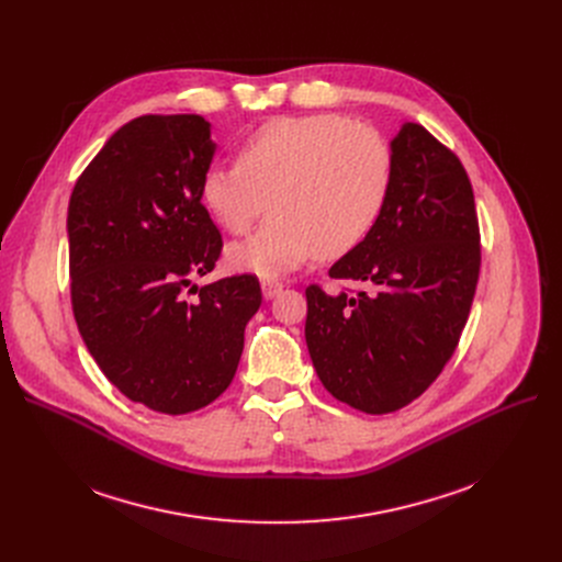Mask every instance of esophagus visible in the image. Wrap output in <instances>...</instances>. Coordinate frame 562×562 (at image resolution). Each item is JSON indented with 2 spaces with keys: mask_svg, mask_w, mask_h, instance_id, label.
I'll use <instances>...</instances> for the list:
<instances>
[{
  "mask_svg": "<svg viewBox=\"0 0 562 562\" xmlns=\"http://www.w3.org/2000/svg\"><path fill=\"white\" fill-rule=\"evenodd\" d=\"M282 289H284V284H282L280 280H273V278H266V280H261L263 299H276Z\"/></svg>",
  "mask_w": 562,
  "mask_h": 562,
  "instance_id": "1",
  "label": "esophagus"
}]
</instances>
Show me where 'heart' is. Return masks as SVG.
Returning a JSON list of instances; mask_svg holds the SVG:
<instances>
[{"mask_svg": "<svg viewBox=\"0 0 562 562\" xmlns=\"http://www.w3.org/2000/svg\"><path fill=\"white\" fill-rule=\"evenodd\" d=\"M392 157L385 140L344 115H280L241 138L236 164L202 172L200 200L229 234L250 239L227 252L236 269L271 278L314 255L337 259L358 248L385 206Z\"/></svg>", "mask_w": 562, "mask_h": 562, "instance_id": "1", "label": "heart"}]
</instances>
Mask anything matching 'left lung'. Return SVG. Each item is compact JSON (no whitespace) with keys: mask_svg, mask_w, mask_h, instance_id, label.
<instances>
[{"mask_svg":"<svg viewBox=\"0 0 562 562\" xmlns=\"http://www.w3.org/2000/svg\"><path fill=\"white\" fill-rule=\"evenodd\" d=\"M479 271L467 170L426 127L405 123L392 140L385 206L367 239L330 269L364 289H305V341L323 387L367 415L422 396L460 341Z\"/></svg>","mask_w":562,"mask_h":562,"instance_id":"8db88e82","label":"left lung"}]
</instances>
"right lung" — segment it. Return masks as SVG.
<instances>
[{
  "label": "right lung",
  "instance_id": "right-lung-1",
  "mask_svg": "<svg viewBox=\"0 0 562 562\" xmlns=\"http://www.w3.org/2000/svg\"><path fill=\"white\" fill-rule=\"evenodd\" d=\"M214 153L202 115L134 117L86 166L68 204L79 335L111 385L164 415L229 387L261 305L255 276L191 282L214 271L223 248L200 200Z\"/></svg>",
  "mask_w": 562,
  "mask_h": 562
}]
</instances>
